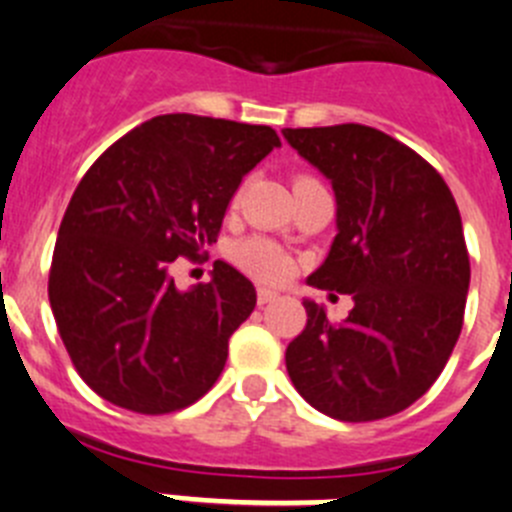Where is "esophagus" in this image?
<instances>
[{
  "label": "esophagus",
  "mask_w": 512,
  "mask_h": 512,
  "mask_svg": "<svg viewBox=\"0 0 512 512\" xmlns=\"http://www.w3.org/2000/svg\"><path fill=\"white\" fill-rule=\"evenodd\" d=\"M278 299H281V293L273 291V288H257V304L260 306H268Z\"/></svg>",
  "instance_id": "1"
}]
</instances>
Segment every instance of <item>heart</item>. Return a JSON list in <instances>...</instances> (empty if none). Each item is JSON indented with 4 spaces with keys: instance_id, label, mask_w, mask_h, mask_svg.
Segmentation results:
<instances>
[{
    "instance_id": "obj_1",
    "label": "heart",
    "mask_w": 512,
    "mask_h": 512,
    "mask_svg": "<svg viewBox=\"0 0 512 512\" xmlns=\"http://www.w3.org/2000/svg\"><path fill=\"white\" fill-rule=\"evenodd\" d=\"M299 180H304V177H299ZM231 257L244 273L255 275L260 281L278 283L291 275V257L270 239H244L234 247Z\"/></svg>"
}]
</instances>
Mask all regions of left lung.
<instances>
[{
	"label": "left lung",
	"instance_id": "obj_1",
	"mask_svg": "<svg viewBox=\"0 0 512 512\" xmlns=\"http://www.w3.org/2000/svg\"><path fill=\"white\" fill-rule=\"evenodd\" d=\"M283 136L337 201V237L306 283L355 301L345 322L304 301L288 376L335 420L397 415L433 386L461 335L471 273L459 206L435 167L384 131L342 123Z\"/></svg>",
	"mask_w": 512,
	"mask_h": 512
}]
</instances>
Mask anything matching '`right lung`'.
Returning <instances> with one entry per match:
<instances>
[{"mask_svg": "<svg viewBox=\"0 0 512 512\" xmlns=\"http://www.w3.org/2000/svg\"><path fill=\"white\" fill-rule=\"evenodd\" d=\"M275 146L270 126L157 115L82 177L59 226L48 299L71 363L102 399L167 415L216 384L255 286L219 260L211 283L180 291L170 265L216 242L242 177Z\"/></svg>", "mask_w": 512, "mask_h": 512, "instance_id": "obj_1", "label": "right lung"}]
</instances>
